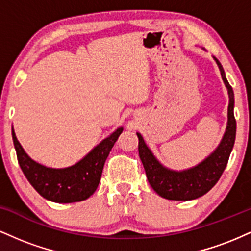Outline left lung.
<instances>
[{
  "label": "left lung",
  "instance_id": "1",
  "mask_svg": "<svg viewBox=\"0 0 251 251\" xmlns=\"http://www.w3.org/2000/svg\"><path fill=\"white\" fill-rule=\"evenodd\" d=\"M221 71L222 79L227 88L229 94V107H227V125L226 133L222 138L220 145L206 157L203 162L194 168L174 171L158 162L151 150L144 142L142 134L137 133L139 144L138 151L145 169L146 177L150 185L160 197L170 201H191L205 195L215 186L226 169L230 153L235 144L236 138V120L234 117V91L227 82L226 73L221 62L214 57Z\"/></svg>",
  "mask_w": 251,
  "mask_h": 251
}]
</instances>
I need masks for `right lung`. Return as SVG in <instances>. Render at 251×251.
I'll return each instance as SVG.
<instances>
[{"mask_svg": "<svg viewBox=\"0 0 251 251\" xmlns=\"http://www.w3.org/2000/svg\"><path fill=\"white\" fill-rule=\"evenodd\" d=\"M123 127L117 128L109 137L70 168L51 169L36 163L25 152L11 129L17 160L25 178L46 200L55 203H74L87 200L94 194L109 151L117 142Z\"/></svg>", "mask_w": 251, "mask_h": 251, "instance_id": "obj_1", "label": "right lung"}]
</instances>
